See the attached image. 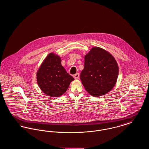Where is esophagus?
Segmentation results:
<instances>
[{"mask_svg": "<svg viewBox=\"0 0 149 149\" xmlns=\"http://www.w3.org/2000/svg\"><path fill=\"white\" fill-rule=\"evenodd\" d=\"M74 78L75 79H78L79 78V73H77L75 74V75H73Z\"/></svg>", "mask_w": 149, "mask_h": 149, "instance_id": "esophagus-1", "label": "esophagus"}]
</instances>
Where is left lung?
<instances>
[{
  "label": "left lung",
  "instance_id": "left-lung-1",
  "mask_svg": "<svg viewBox=\"0 0 149 149\" xmlns=\"http://www.w3.org/2000/svg\"><path fill=\"white\" fill-rule=\"evenodd\" d=\"M118 66L114 58L107 51L95 47L84 56L81 79L86 90L93 97L107 94L115 86Z\"/></svg>",
  "mask_w": 149,
  "mask_h": 149
}]
</instances>
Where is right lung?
I'll return each mask as SVG.
<instances>
[{"mask_svg": "<svg viewBox=\"0 0 149 149\" xmlns=\"http://www.w3.org/2000/svg\"><path fill=\"white\" fill-rule=\"evenodd\" d=\"M37 82L42 91L52 97H59L67 90L74 78L61 65V58L50 53L39 67Z\"/></svg>", "mask_w": 149, "mask_h": 149, "instance_id": "1", "label": "right lung"}]
</instances>
